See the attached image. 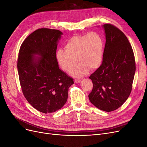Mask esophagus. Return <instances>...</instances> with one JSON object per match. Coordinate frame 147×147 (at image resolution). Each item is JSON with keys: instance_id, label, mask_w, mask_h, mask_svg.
<instances>
[{"instance_id": "34e87169", "label": "esophagus", "mask_w": 147, "mask_h": 147, "mask_svg": "<svg viewBox=\"0 0 147 147\" xmlns=\"http://www.w3.org/2000/svg\"><path fill=\"white\" fill-rule=\"evenodd\" d=\"M80 81H81V80H80V79H75V80H74L75 83H80Z\"/></svg>"}]
</instances>
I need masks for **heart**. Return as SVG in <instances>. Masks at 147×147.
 <instances>
[{"label": "heart", "instance_id": "b5f03b06", "mask_svg": "<svg viewBox=\"0 0 147 147\" xmlns=\"http://www.w3.org/2000/svg\"><path fill=\"white\" fill-rule=\"evenodd\" d=\"M104 44L100 35L92 32L87 34L76 35L69 38L65 49L57 51L56 58L60 67L65 72H70L78 62L72 74L82 77L90 70L99 68L104 56Z\"/></svg>", "mask_w": 147, "mask_h": 147}]
</instances>
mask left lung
Here are the masks:
<instances>
[{
    "label": "left lung",
    "instance_id": "8db88e82",
    "mask_svg": "<svg viewBox=\"0 0 147 147\" xmlns=\"http://www.w3.org/2000/svg\"><path fill=\"white\" fill-rule=\"evenodd\" d=\"M106 42L102 63L90 78L93 88L88 97L99 109L112 112L129 96L136 72L135 57L127 38L111 24L103 26Z\"/></svg>",
    "mask_w": 147,
    "mask_h": 147
}]
</instances>
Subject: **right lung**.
<instances>
[{
    "instance_id": "right-lung-1",
    "label": "right lung",
    "mask_w": 147,
    "mask_h": 147,
    "mask_svg": "<svg viewBox=\"0 0 147 147\" xmlns=\"http://www.w3.org/2000/svg\"><path fill=\"white\" fill-rule=\"evenodd\" d=\"M61 35L59 30L37 29L26 38L19 51L17 67L23 95L34 108L44 113L63 107L69 88L74 84L73 78L57 63L56 53Z\"/></svg>"
}]
</instances>
